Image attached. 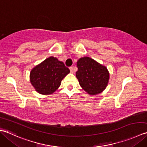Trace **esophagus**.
I'll return each mask as SVG.
<instances>
[{
    "label": "esophagus",
    "mask_w": 147,
    "mask_h": 147,
    "mask_svg": "<svg viewBox=\"0 0 147 147\" xmlns=\"http://www.w3.org/2000/svg\"><path fill=\"white\" fill-rule=\"evenodd\" d=\"M69 68H70V70L71 71V73H74V68L72 67H70Z\"/></svg>",
    "instance_id": "1"
}]
</instances>
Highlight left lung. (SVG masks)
<instances>
[{"instance_id":"obj_1","label":"left lung","mask_w":147,"mask_h":147,"mask_svg":"<svg viewBox=\"0 0 147 147\" xmlns=\"http://www.w3.org/2000/svg\"><path fill=\"white\" fill-rule=\"evenodd\" d=\"M77 66L76 77L80 86L89 94H98L106 88L109 80V72L106 67L89 57L80 58Z\"/></svg>"}]
</instances>
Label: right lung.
Here are the masks:
<instances>
[{"instance_id":"obj_1","label":"right lung","mask_w":147,"mask_h":147,"mask_svg":"<svg viewBox=\"0 0 147 147\" xmlns=\"http://www.w3.org/2000/svg\"><path fill=\"white\" fill-rule=\"evenodd\" d=\"M69 73L70 70L63 63L51 56L33 68L30 79L38 93L51 94L59 88L63 79Z\"/></svg>"}]
</instances>
